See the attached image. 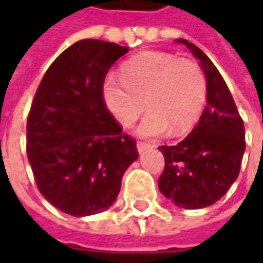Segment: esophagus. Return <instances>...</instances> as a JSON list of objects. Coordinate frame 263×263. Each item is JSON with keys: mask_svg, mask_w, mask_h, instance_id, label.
Here are the masks:
<instances>
[{"mask_svg": "<svg viewBox=\"0 0 263 263\" xmlns=\"http://www.w3.org/2000/svg\"><path fill=\"white\" fill-rule=\"evenodd\" d=\"M137 148H138V152H139V154H142L143 151H146V149L151 148V143H148V142H138L137 143Z\"/></svg>", "mask_w": 263, "mask_h": 263, "instance_id": "obj_1", "label": "esophagus"}]
</instances>
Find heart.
Here are the masks:
<instances>
[{"label": "heart", "mask_w": 263, "mask_h": 263, "mask_svg": "<svg viewBox=\"0 0 263 263\" xmlns=\"http://www.w3.org/2000/svg\"><path fill=\"white\" fill-rule=\"evenodd\" d=\"M121 76L109 73L103 83L104 103L122 126H132L145 109L138 128L142 137L189 131L207 100L203 69L166 52H143L126 60Z\"/></svg>", "instance_id": "obj_1"}]
</instances>
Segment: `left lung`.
Segmentation results:
<instances>
[{"label": "left lung", "instance_id": "obj_1", "mask_svg": "<svg viewBox=\"0 0 263 263\" xmlns=\"http://www.w3.org/2000/svg\"><path fill=\"white\" fill-rule=\"evenodd\" d=\"M207 79V107L193 131L176 145H163L159 190L177 207L197 210L217 203L237 180L245 151V128L226 81L203 50L187 42Z\"/></svg>", "mask_w": 263, "mask_h": 263}]
</instances>
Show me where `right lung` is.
Here are the masks:
<instances>
[{
    "instance_id": "obj_1",
    "label": "right lung",
    "mask_w": 263,
    "mask_h": 263,
    "mask_svg": "<svg viewBox=\"0 0 263 263\" xmlns=\"http://www.w3.org/2000/svg\"><path fill=\"white\" fill-rule=\"evenodd\" d=\"M129 48L97 39L71 45L43 76L26 122V154L39 192L66 214L84 217L112 205L135 139L109 112L105 76Z\"/></svg>"
}]
</instances>
